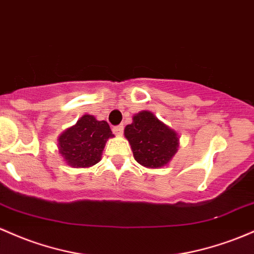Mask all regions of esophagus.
<instances>
[{"instance_id": "1", "label": "esophagus", "mask_w": 254, "mask_h": 254, "mask_svg": "<svg viewBox=\"0 0 254 254\" xmlns=\"http://www.w3.org/2000/svg\"><path fill=\"white\" fill-rule=\"evenodd\" d=\"M123 130H124V127H123V125H117V127H113V132L116 133L117 136H122Z\"/></svg>"}]
</instances>
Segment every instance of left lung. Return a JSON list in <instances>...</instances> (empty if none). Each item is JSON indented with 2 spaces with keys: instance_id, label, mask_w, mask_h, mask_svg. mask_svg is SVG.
<instances>
[{
  "instance_id": "1",
  "label": "left lung",
  "mask_w": 254,
  "mask_h": 254,
  "mask_svg": "<svg viewBox=\"0 0 254 254\" xmlns=\"http://www.w3.org/2000/svg\"><path fill=\"white\" fill-rule=\"evenodd\" d=\"M131 146L133 158L146 168H160L168 164L177 152V133L148 111L133 117L124 130Z\"/></svg>"
}]
</instances>
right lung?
I'll return each mask as SVG.
<instances>
[{
	"mask_svg": "<svg viewBox=\"0 0 254 254\" xmlns=\"http://www.w3.org/2000/svg\"><path fill=\"white\" fill-rule=\"evenodd\" d=\"M110 137H113V133L107 122H99L95 117L85 114L76 125L60 135V154L69 166L89 168L99 163Z\"/></svg>",
	"mask_w": 254,
	"mask_h": 254,
	"instance_id": "obj_1",
	"label": "right lung"
}]
</instances>
